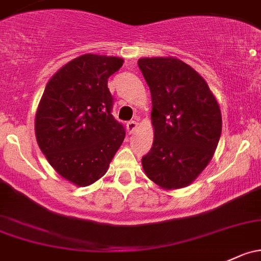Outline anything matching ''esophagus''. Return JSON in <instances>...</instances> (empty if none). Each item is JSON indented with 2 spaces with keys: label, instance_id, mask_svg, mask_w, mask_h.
Segmentation results:
<instances>
[{
  "label": "esophagus",
  "instance_id": "obj_1",
  "mask_svg": "<svg viewBox=\"0 0 261 261\" xmlns=\"http://www.w3.org/2000/svg\"><path fill=\"white\" fill-rule=\"evenodd\" d=\"M138 127V123L134 122V120H130V122L127 123V130L128 133H133L136 130V128Z\"/></svg>",
  "mask_w": 261,
  "mask_h": 261
}]
</instances>
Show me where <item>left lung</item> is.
Returning a JSON list of instances; mask_svg holds the SVG:
<instances>
[{
  "label": "left lung",
  "instance_id": "obj_1",
  "mask_svg": "<svg viewBox=\"0 0 261 261\" xmlns=\"http://www.w3.org/2000/svg\"><path fill=\"white\" fill-rule=\"evenodd\" d=\"M152 94L154 141L142 158L150 180L165 189L187 187L208 165L219 143L221 113L198 72L176 58H141Z\"/></svg>",
  "mask_w": 261,
  "mask_h": 261
}]
</instances>
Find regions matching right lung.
I'll use <instances>...</instances> for the list:
<instances>
[{"label":"right lung","mask_w":261,"mask_h":261,"mask_svg":"<svg viewBox=\"0 0 261 261\" xmlns=\"http://www.w3.org/2000/svg\"><path fill=\"white\" fill-rule=\"evenodd\" d=\"M123 60L83 55L63 66L47 83L36 114L42 153L64 179L87 187L106 174L125 137L112 114L108 78Z\"/></svg>","instance_id":"right-lung-1"}]
</instances>
